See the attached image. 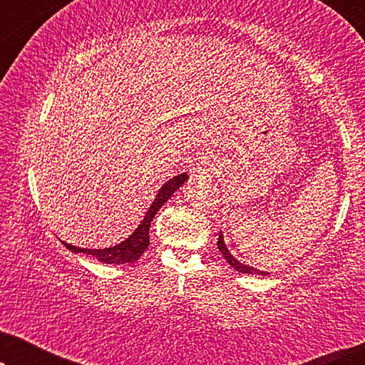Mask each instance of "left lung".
Instances as JSON below:
<instances>
[{"label": "left lung", "instance_id": "1", "mask_svg": "<svg viewBox=\"0 0 365 365\" xmlns=\"http://www.w3.org/2000/svg\"><path fill=\"white\" fill-rule=\"evenodd\" d=\"M217 249H219V252H221L222 256H224V259H226L229 266H231V267L234 269V271L242 272V274H262V276H266V274H269V272H266V271H259V269L252 267V266H249V264H242V262H239L237 259L234 257L231 252H229V249H227V246H226V242H224V236H222V234H219V239H217Z\"/></svg>", "mask_w": 365, "mask_h": 365}]
</instances>
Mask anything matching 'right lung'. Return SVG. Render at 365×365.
I'll list each match as a JSON object with an SVG mask.
<instances>
[{
  "instance_id": "right-lung-1",
  "label": "right lung",
  "mask_w": 365,
  "mask_h": 365,
  "mask_svg": "<svg viewBox=\"0 0 365 365\" xmlns=\"http://www.w3.org/2000/svg\"><path fill=\"white\" fill-rule=\"evenodd\" d=\"M187 178H189L187 173H182V174H178V176H174L173 179H169L166 184H163V187L158 191L153 204L149 206L146 216L143 217L141 224H139V226L134 229L131 236L124 239L123 242H119L113 247H104V249H84V247L73 246V244H68L63 241L64 247H68L69 251L74 254L78 252L89 254V256L96 257L98 261L103 264H131L134 261H138V259L141 257V254L146 251L149 246V227H151V221L154 219V216H156L159 209L164 206V202H166L168 199L187 181Z\"/></svg>"
}]
</instances>
